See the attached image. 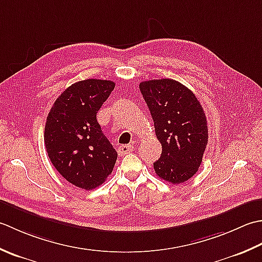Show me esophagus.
Here are the masks:
<instances>
[{"instance_id": "1", "label": "esophagus", "mask_w": 262, "mask_h": 262, "mask_svg": "<svg viewBox=\"0 0 262 262\" xmlns=\"http://www.w3.org/2000/svg\"><path fill=\"white\" fill-rule=\"evenodd\" d=\"M133 150V147L131 145H121L117 149V152H119L120 156H123V155L129 154Z\"/></svg>"}]
</instances>
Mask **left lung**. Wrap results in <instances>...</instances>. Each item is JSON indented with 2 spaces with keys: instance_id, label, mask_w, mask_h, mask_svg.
Here are the masks:
<instances>
[{
  "instance_id": "obj_1",
  "label": "left lung",
  "mask_w": 262,
  "mask_h": 262,
  "mask_svg": "<svg viewBox=\"0 0 262 262\" xmlns=\"http://www.w3.org/2000/svg\"><path fill=\"white\" fill-rule=\"evenodd\" d=\"M154 120L162 155L154 168L173 184L198 172L208 142L205 111L195 95L173 79L148 80L139 84Z\"/></svg>"
}]
</instances>
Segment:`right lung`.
Masks as SVG:
<instances>
[{"instance_id": "1", "label": "right lung", "mask_w": 262, "mask_h": 262, "mask_svg": "<svg viewBox=\"0 0 262 262\" xmlns=\"http://www.w3.org/2000/svg\"><path fill=\"white\" fill-rule=\"evenodd\" d=\"M114 87L111 80L78 81L58 96L47 116V155L57 172L78 188H97L114 168L117 152L96 119Z\"/></svg>"}]
</instances>
